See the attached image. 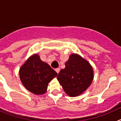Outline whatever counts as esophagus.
Here are the masks:
<instances>
[{
	"instance_id": "obj_1",
	"label": "esophagus",
	"mask_w": 121,
	"mask_h": 121,
	"mask_svg": "<svg viewBox=\"0 0 121 121\" xmlns=\"http://www.w3.org/2000/svg\"><path fill=\"white\" fill-rule=\"evenodd\" d=\"M60 70V68L55 69V71L56 72V73H59Z\"/></svg>"
}]
</instances>
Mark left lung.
<instances>
[{
  "label": "left lung",
  "mask_w": 121,
  "mask_h": 121,
  "mask_svg": "<svg viewBox=\"0 0 121 121\" xmlns=\"http://www.w3.org/2000/svg\"><path fill=\"white\" fill-rule=\"evenodd\" d=\"M93 69L89 62L77 54H72L60 71L57 79L69 96H77L86 91L93 81Z\"/></svg>",
  "instance_id": "left-lung-1"
}]
</instances>
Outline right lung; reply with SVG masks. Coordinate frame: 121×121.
I'll list each match as a JSON object with an SVG mask.
<instances>
[{"instance_id": "right-lung-1", "label": "right lung", "mask_w": 121, "mask_h": 121, "mask_svg": "<svg viewBox=\"0 0 121 121\" xmlns=\"http://www.w3.org/2000/svg\"><path fill=\"white\" fill-rule=\"evenodd\" d=\"M57 73L46 62L40 59L39 54L29 56L19 70V76L23 86L37 95L46 92L49 82Z\"/></svg>"}]
</instances>
